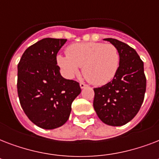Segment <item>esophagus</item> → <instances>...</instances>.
<instances>
[{
	"label": "esophagus",
	"mask_w": 159,
	"mask_h": 159,
	"mask_svg": "<svg viewBox=\"0 0 159 159\" xmlns=\"http://www.w3.org/2000/svg\"><path fill=\"white\" fill-rule=\"evenodd\" d=\"M87 87V85L85 84V83H83V82H80V87H81V88H84V87Z\"/></svg>",
	"instance_id": "esophagus-1"
}]
</instances>
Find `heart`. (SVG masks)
<instances>
[{
	"instance_id": "heart-1",
	"label": "heart",
	"mask_w": 159,
	"mask_h": 159,
	"mask_svg": "<svg viewBox=\"0 0 159 159\" xmlns=\"http://www.w3.org/2000/svg\"><path fill=\"white\" fill-rule=\"evenodd\" d=\"M67 55L57 56V63L68 78L82 73L92 84L102 86L110 82L120 65V52L112 43L99 42L73 43L66 49Z\"/></svg>"
}]
</instances>
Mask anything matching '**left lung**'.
<instances>
[{
  "label": "left lung",
  "instance_id": "8db88e82",
  "mask_svg": "<svg viewBox=\"0 0 159 159\" xmlns=\"http://www.w3.org/2000/svg\"><path fill=\"white\" fill-rule=\"evenodd\" d=\"M105 40L116 46L120 60L113 80L94 88L93 106L103 123L111 126L124 125L137 115L144 99L143 62L128 44L116 39Z\"/></svg>",
  "mask_w": 159,
  "mask_h": 159
}]
</instances>
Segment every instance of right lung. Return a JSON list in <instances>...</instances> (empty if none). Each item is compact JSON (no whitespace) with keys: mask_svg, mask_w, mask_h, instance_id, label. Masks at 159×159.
I'll use <instances>...</instances> for the list:
<instances>
[{"mask_svg":"<svg viewBox=\"0 0 159 159\" xmlns=\"http://www.w3.org/2000/svg\"><path fill=\"white\" fill-rule=\"evenodd\" d=\"M66 42L65 39H43L30 46L18 63L21 107L34 125L45 129L67 122L72 102L81 92L79 83L63 78L57 65V53Z\"/></svg>","mask_w":159,"mask_h":159,"instance_id":"1","label":"right lung"}]
</instances>
